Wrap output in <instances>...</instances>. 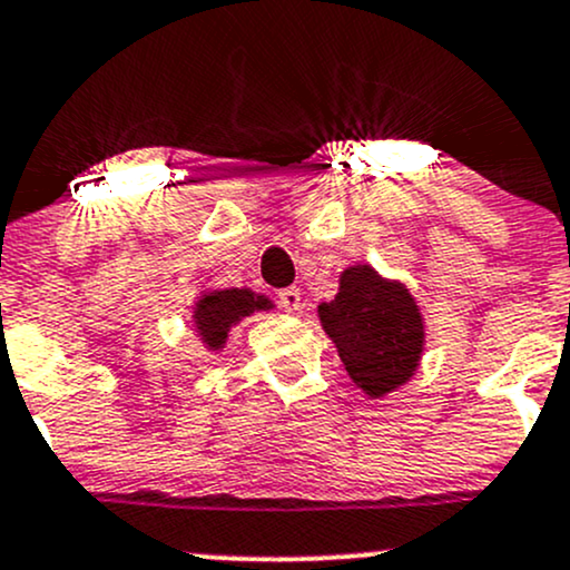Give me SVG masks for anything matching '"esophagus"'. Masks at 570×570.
Instances as JSON below:
<instances>
[{
	"instance_id": "34e87169",
	"label": "esophagus",
	"mask_w": 570,
	"mask_h": 570,
	"mask_svg": "<svg viewBox=\"0 0 570 570\" xmlns=\"http://www.w3.org/2000/svg\"><path fill=\"white\" fill-rule=\"evenodd\" d=\"M278 305L286 311V314H297L303 308V297H299L297 286H289V289L278 292Z\"/></svg>"
}]
</instances>
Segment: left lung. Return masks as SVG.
I'll return each instance as SVG.
<instances>
[{
    "label": "left lung",
    "instance_id": "8db88e82",
    "mask_svg": "<svg viewBox=\"0 0 570 570\" xmlns=\"http://www.w3.org/2000/svg\"><path fill=\"white\" fill-rule=\"evenodd\" d=\"M318 318L365 395L381 397L414 376L424 322L403 284L381 278L371 265L348 267L335 299L318 305Z\"/></svg>",
    "mask_w": 570,
    "mask_h": 570
}]
</instances>
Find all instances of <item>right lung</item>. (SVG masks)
I'll return each instance as SVG.
<instances>
[{
    "mask_svg": "<svg viewBox=\"0 0 570 570\" xmlns=\"http://www.w3.org/2000/svg\"><path fill=\"white\" fill-rule=\"evenodd\" d=\"M271 299L265 295H254L252 289H222L208 292L194 305V324L210 352H218L227 343V333L233 324L240 322L243 316H252L254 311L271 308Z\"/></svg>",
    "mask_w": 570,
    "mask_h": 570,
    "instance_id": "obj_1",
    "label": "right lung"
}]
</instances>
